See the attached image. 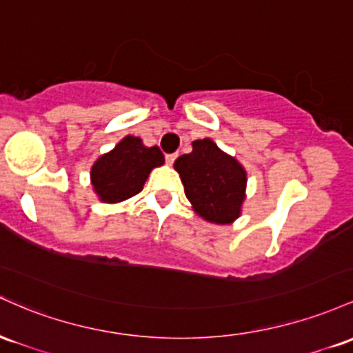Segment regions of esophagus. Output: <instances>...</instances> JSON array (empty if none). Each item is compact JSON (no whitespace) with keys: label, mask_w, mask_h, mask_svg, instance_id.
Listing matches in <instances>:
<instances>
[{"label":"esophagus","mask_w":353,"mask_h":353,"mask_svg":"<svg viewBox=\"0 0 353 353\" xmlns=\"http://www.w3.org/2000/svg\"><path fill=\"white\" fill-rule=\"evenodd\" d=\"M165 160H166V163H168L170 166H172V165H173V161L176 160V155H175V153H172V155H166V157H165Z\"/></svg>","instance_id":"34e87169"}]
</instances>
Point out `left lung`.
Returning a JSON list of instances; mask_svg holds the SVG:
<instances>
[{
    "label": "left lung",
    "instance_id": "8db88e82",
    "mask_svg": "<svg viewBox=\"0 0 353 353\" xmlns=\"http://www.w3.org/2000/svg\"><path fill=\"white\" fill-rule=\"evenodd\" d=\"M188 155L175 160L193 212L216 225H230L241 215L247 198V170L212 138L195 140Z\"/></svg>",
    "mask_w": 353,
    "mask_h": 353
}]
</instances>
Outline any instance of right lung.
<instances>
[{"label":"right lung","mask_w":353,"mask_h":353,"mask_svg":"<svg viewBox=\"0 0 353 353\" xmlns=\"http://www.w3.org/2000/svg\"><path fill=\"white\" fill-rule=\"evenodd\" d=\"M163 163L158 146H145L141 138L126 134L91 165V187L103 203H120L140 193L152 170Z\"/></svg>","instance_id":"right-lung-1"}]
</instances>
